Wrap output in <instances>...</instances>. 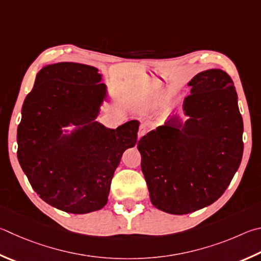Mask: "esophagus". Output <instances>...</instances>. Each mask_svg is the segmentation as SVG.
I'll return each instance as SVG.
<instances>
[{
  "instance_id": "1",
  "label": "esophagus",
  "mask_w": 261,
  "mask_h": 261,
  "mask_svg": "<svg viewBox=\"0 0 261 261\" xmlns=\"http://www.w3.org/2000/svg\"><path fill=\"white\" fill-rule=\"evenodd\" d=\"M147 134V126L145 124H141L139 127V131H138V139H140L141 137L145 136Z\"/></svg>"
}]
</instances>
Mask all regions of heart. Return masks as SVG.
I'll use <instances>...</instances> for the list:
<instances>
[{
  "instance_id": "obj_1",
  "label": "heart",
  "mask_w": 261,
  "mask_h": 261,
  "mask_svg": "<svg viewBox=\"0 0 261 261\" xmlns=\"http://www.w3.org/2000/svg\"><path fill=\"white\" fill-rule=\"evenodd\" d=\"M165 93L161 92V91H156L154 93L150 94L149 97V101L151 103H160V102H163L165 100Z\"/></svg>"
}]
</instances>
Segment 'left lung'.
I'll return each instance as SVG.
<instances>
[{
	"mask_svg": "<svg viewBox=\"0 0 261 261\" xmlns=\"http://www.w3.org/2000/svg\"><path fill=\"white\" fill-rule=\"evenodd\" d=\"M178 117L144 136L137 148L150 202L171 215L212 204L233 179L243 155V120L238 93L221 69L198 73Z\"/></svg>",
	"mask_w": 261,
	"mask_h": 261,
	"instance_id": "left-lung-1",
	"label": "left lung"
}]
</instances>
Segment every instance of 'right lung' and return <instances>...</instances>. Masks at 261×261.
<instances>
[{
	"mask_svg": "<svg viewBox=\"0 0 261 261\" xmlns=\"http://www.w3.org/2000/svg\"><path fill=\"white\" fill-rule=\"evenodd\" d=\"M92 66H44L27 94L17 130V156L37 195L61 211L82 215L106 205L124 150L138 138L139 122L116 129L96 121L107 98ZM72 124L70 134L63 130Z\"/></svg>",
	"mask_w": 261,
	"mask_h": 261,
	"instance_id": "add662e5",
	"label": "right lung"
}]
</instances>
